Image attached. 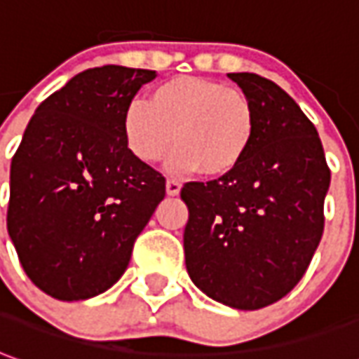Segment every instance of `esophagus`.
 Here are the masks:
<instances>
[{
	"label": "esophagus",
	"instance_id": "1",
	"mask_svg": "<svg viewBox=\"0 0 359 359\" xmlns=\"http://www.w3.org/2000/svg\"><path fill=\"white\" fill-rule=\"evenodd\" d=\"M180 189H182L180 182H175V180H168L165 182V194L170 195V197H175V195L180 194Z\"/></svg>",
	"mask_w": 359,
	"mask_h": 359
}]
</instances>
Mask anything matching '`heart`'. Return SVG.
I'll return each mask as SVG.
<instances>
[{
	"instance_id": "heart-1",
	"label": "heart",
	"mask_w": 359,
	"mask_h": 359,
	"mask_svg": "<svg viewBox=\"0 0 359 359\" xmlns=\"http://www.w3.org/2000/svg\"><path fill=\"white\" fill-rule=\"evenodd\" d=\"M254 105L236 88L195 76L156 86L148 103L133 101L123 115L128 152L142 164L162 160L174 140L168 170L222 177L234 172L254 138Z\"/></svg>"
}]
</instances>
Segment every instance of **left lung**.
<instances>
[{
  "label": "left lung",
  "mask_w": 359,
  "mask_h": 359,
  "mask_svg": "<svg viewBox=\"0 0 359 359\" xmlns=\"http://www.w3.org/2000/svg\"><path fill=\"white\" fill-rule=\"evenodd\" d=\"M229 78L254 105V138L234 172L182 187L185 268L207 297L256 311L305 276L325 229L330 170L315 125L278 83L248 72Z\"/></svg>",
  "instance_id": "left-lung-1"
}]
</instances>
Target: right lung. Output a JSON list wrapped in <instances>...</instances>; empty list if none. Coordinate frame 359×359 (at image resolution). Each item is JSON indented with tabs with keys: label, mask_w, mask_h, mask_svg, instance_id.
Segmentation results:
<instances>
[{
	"label": "right lung",
	"mask_w": 359,
	"mask_h": 359,
	"mask_svg": "<svg viewBox=\"0 0 359 359\" xmlns=\"http://www.w3.org/2000/svg\"><path fill=\"white\" fill-rule=\"evenodd\" d=\"M154 70L101 66L39 105L11 160L7 232L46 295L81 301L125 273L165 180L128 152L123 115Z\"/></svg>",
	"instance_id": "right-lung-1"
}]
</instances>
